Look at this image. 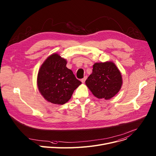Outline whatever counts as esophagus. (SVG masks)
<instances>
[{
    "label": "esophagus",
    "mask_w": 156,
    "mask_h": 156,
    "mask_svg": "<svg viewBox=\"0 0 156 156\" xmlns=\"http://www.w3.org/2000/svg\"><path fill=\"white\" fill-rule=\"evenodd\" d=\"M87 76H84V78H82V79L81 80V82L83 83H84L85 81V80H87Z\"/></svg>",
    "instance_id": "esophagus-1"
}]
</instances>
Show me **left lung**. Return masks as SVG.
I'll return each mask as SVG.
<instances>
[{
    "label": "left lung",
    "instance_id": "1",
    "mask_svg": "<svg viewBox=\"0 0 156 156\" xmlns=\"http://www.w3.org/2000/svg\"><path fill=\"white\" fill-rule=\"evenodd\" d=\"M85 83L97 98L108 100L119 91L122 79L120 71L112 62L96 63Z\"/></svg>",
    "mask_w": 156,
    "mask_h": 156
}]
</instances>
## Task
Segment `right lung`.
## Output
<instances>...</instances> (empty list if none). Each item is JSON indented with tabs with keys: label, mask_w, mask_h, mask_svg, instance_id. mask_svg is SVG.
I'll return each mask as SVG.
<instances>
[{
	"label": "right lung",
	"mask_w": 156,
	"mask_h": 156,
	"mask_svg": "<svg viewBox=\"0 0 156 156\" xmlns=\"http://www.w3.org/2000/svg\"><path fill=\"white\" fill-rule=\"evenodd\" d=\"M81 83L66 67V59L58 54L49 56L38 72L37 87L41 94L55 104H65Z\"/></svg>",
	"instance_id": "add662e5"
}]
</instances>
